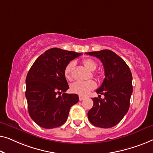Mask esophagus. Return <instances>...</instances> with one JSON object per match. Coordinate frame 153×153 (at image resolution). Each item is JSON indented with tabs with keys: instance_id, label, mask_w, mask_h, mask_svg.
Here are the masks:
<instances>
[{
	"instance_id": "esophagus-1",
	"label": "esophagus",
	"mask_w": 153,
	"mask_h": 153,
	"mask_svg": "<svg viewBox=\"0 0 153 153\" xmlns=\"http://www.w3.org/2000/svg\"><path fill=\"white\" fill-rule=\"evenodd\" d=\"M84 99H85V97H83V96H79V100H83Z\"/></svg>"
}]
</instances>
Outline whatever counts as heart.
Segmentation results:
<instances>
[{
	"label": "heart",
	"mask_w": 153,
	"mask_h": 153,
	"mask_svg": "<svg viewBox=\"0 0 153 153\" xmlns=\"http://www.w3.org/2000/svg\"><path fill=\"white\" fill-rule=\"evenodd\" d=\"M84 66L88 70L93 71L97 67V64L94 59L87 58L82 61ZM76 66V62L72 61L70 62L65 66L64 70V75L67 80H71L72 72ZM96 87V84L93 80H89L85 82H76L71 85V91L75 94H78L79 96H87L91 90L94 89Z\"/></svg>",
	"instance_id": "1"
}]
</instances>
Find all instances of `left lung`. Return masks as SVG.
<instances>
[{"label":"left lung","instance_id":"left-lung-1","mask_svg":"<svg viewBox=\"0 0 153 153\" xmlns=\"http://www.w3.org/2000/svg\"><path fill=\"white\" fill-rule=\"evenodd\" d=\"M86 54L98 58L103 64L105 79L96 90L98 98H93V107L88 112L91 124L109 128L119 123L128 112L132 93V76L123 59L110 50H102ZM105 96L101 99L100 95Z\"/></svg>","mask_w":153,"mask_h":153}]
</instances>
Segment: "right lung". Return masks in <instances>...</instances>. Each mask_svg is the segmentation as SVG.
I'll return each instance as SVG.
<instances>
[{"mask_svg":"<svg viewBox=\"0 0 153 153\" xmlns=\"http://www.w3.org/2000/svg\"><path fill=\"white\" fill-rule=\"evenodd\" d=\"M82 53L53 48L45 51L27 73L25 97L31 119L46 129L61 126L70 109L79 101L78 95L66 94L68 89L64 70L70 61ZM62 92V96H58Z\"/></svg>","mask_w":153,"mask_h":153,"instance_id":"add662e5","label":"right lung"}]
</instances>
